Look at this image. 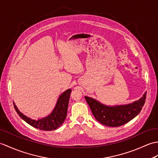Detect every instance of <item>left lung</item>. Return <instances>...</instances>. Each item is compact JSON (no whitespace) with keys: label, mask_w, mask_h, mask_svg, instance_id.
Wrapping results in <instances>:
<instances>
[{"label":"left lung","mask_w":158,"mask_h":158,"mask_svg":"<svg viewBox=\"0 0 158 158\" xmlns=\"http://www.w3.org/2000/svg\"><path fill=\"white\" fill-rule=\"evenodd\" d=\"M85 99L99 123L108 127H120L133 119L141 112L145 102L146 92L139 100L127 105L108 106L90 97L85 96Z\"/></svg>","instance_id":"obj_1"}]
</instances>
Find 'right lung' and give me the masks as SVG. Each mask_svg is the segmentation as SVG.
Wrapping results in <instances>:
<instances>
[{
	"label": "right lung",
	"mask_w": 158,
	"mask_h": 158,
	"mask_svg": "<svg viewBox=\"0 0 158 158\" xmlns=\"http://www.w3.org/2000/svg\"><path fill=\"white\" fill-rule=\"evenodd\" d=\"M71 93V89H69L64 91L58 98L56 106H55L53 111L50 113V114L38 120H33L25 116L23 114H22L18 110L15 103H13L14 108L21 118L33 127L42 131L56 130L60 125H62V124L64 123L66 117H67L68 105Z\"/></svg>",
	"instance_id": "obj_1"
}]
</instances>
